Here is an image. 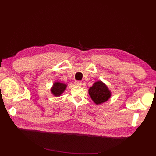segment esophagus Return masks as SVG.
<instances>
[{"label": "esophagus", "instance_id": "esophagus-1", "mask_svg": "<svg viewBox=\"0 0 156 156\" xmlns=\"http://www.w3.org/2000/svg\"><path fill=\"white\" fill-rule=\"evenodd\" d=\"M74 84L76 86H78V87H80V86L82 85V82L80 81H76Z\"/></svg>", "mask_w": 156, "mask_h": 156}]
</instances>
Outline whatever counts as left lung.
<instances>
[{
    "label": "left lung",
    "mask_w": 156,
    "mask_h": 156,
    "mask_svg": "<svg viewBox=\"0 0 156 156\" xmlns=\"http://www.w3.org/2000/svg\"><path fill=\"white\" fill-rule=\"evenodd\" d=\"M88 94L96 105H101L107 102L111 97V91L101 80L97 81L88 89Z\"/></svg>",
    "instance_id": "8db88e82"
}]
</instances>
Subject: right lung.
<instances>
[{
	"label": "right lung",
	"mask_w": 156,
	"mask_h": 156,
	"mask_svg": "<svg viewBox=\"0 0 156 156\" xmlns=\"http://www.w3.org/2000/svg\"><path fill=\"white\" fill-rule=\"evenodd\" d=\"M68 85L60 82H54L51 87L50 90L51 94L55 97H59L61 96L67 88Z\"/></svg>",
	"instance_id": "obj_1"
}]
</instances>
